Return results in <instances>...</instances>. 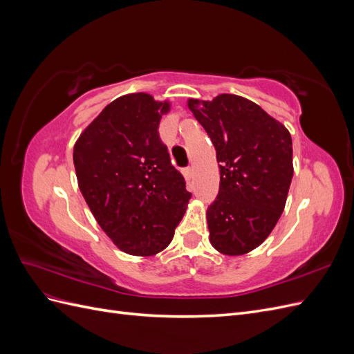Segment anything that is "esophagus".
<instances>
[{"mask_svg":"<svg viewBox=\"0 0 354 354\" xmlns=\"http://www.w3.org/2000/svg\"><path fill=\"white\" fill-rule=\"evenodd\" d=\"M183 174H185L186 180H187V181H190L192 176H194V169H192V168H186V169L183 171Z\"/></svg>","mask_w":354,"mask_h":354,"instance_id":"34e87169","label":"esophagus"}]
</instances>
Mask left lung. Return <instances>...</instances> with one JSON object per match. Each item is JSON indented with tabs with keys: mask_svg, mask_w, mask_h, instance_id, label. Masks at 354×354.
<instances>
[{
	"mask_svg": "<svg viewBox=\"0 0 354 354\" xmlns=\"http://www.w3.org/2000/svg\"><path fill=\"white\" fill-rule=\"evenodd\" d=\"M220 162V190L207 209L209 242L224 255L260 246L281 218L294 176L292 138L259 104L234 94L189 99Z\"/></svg>",
	"mask_w": 354,
	"mask_h": 354,
	"instance_id": "left-lung-1",
	"label": "left lung"
}]
</instances>
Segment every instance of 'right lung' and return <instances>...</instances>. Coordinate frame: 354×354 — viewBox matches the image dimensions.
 I'll list each match as a JSON object with an SVG mask.
<instances>
[{"mask_svg":"<svg viewBox=\"0 0 354 354\" xmlns=\"http://www.w3.org/2000/svg\"><path fill=\"white\" fill-rule=\"evenodd\" d=\"M171 109L147 93L109 103L73 146L78 186L95 221L121 251L151 257L165 250L192 196L169 164L159 122Z\"/></svg>","mask_w":354,"mask_h":354,"instance_id":"1","label":"right lung"}]
</instances>
